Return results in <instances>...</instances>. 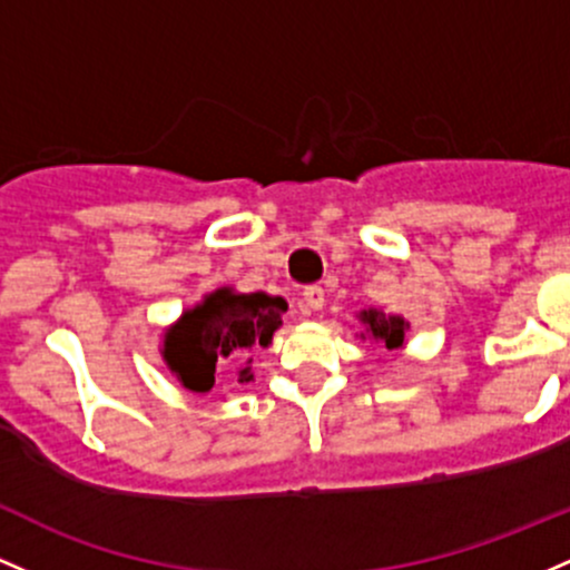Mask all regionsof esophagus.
Returning <instances> with one entry per match:
<instances>
[{
    "instance_id": "1",
    "label": "esophagus",
    "mask_w": 570,
    "mask_h": 570,
    "mask_svg": "<svg viewBox=\"0 0 570 570\" xmlns=\"http://www.w3.org/2000/svg\"><path fill=\"white\" fill-rule=\"evenodd\" d=\"M303 299L311 311H322L324 308V289L322 286H308V289L303 292Z\"/></svg>"
}]
</instances>
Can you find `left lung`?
Listing matches in <instances>:
<instances>
[{"mask_svg":"<svg viewBox=\"0 0 570 570\" xmlns=\"http://www.w3.org/2000/svg\"><path fill=\"white\" fill-rule=\"evenodd\" d=\"M362 322L367 324L373 337H379L386 348H397L403 346V337H405V322L400 316H390L386 318L379 311H362Z\"/></svg>","mask_w":570,"mask_h":570,"instance_id":"1","label":"left lung"}]
</instances>
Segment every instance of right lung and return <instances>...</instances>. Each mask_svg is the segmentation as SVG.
Masks as SVG:
<instances>
[{"mask_svg":"<svg viewBox=\"0 0 570 570\" xmlns=\"http://www.w3.org/2000/svg\"><path fill=\"white\" fill-rule=\"evenodd\" d=\"M286 303L281 297L233 295L216 292L197 308L180 316L178 327L167 335L165 360L184 381L186 390H214L216 373L233 371L235 379L252 381V354L267 346L278 330Z\"/></svg>","mask_w":570,"mask_h":570,"instance_id":"obj_1","label":"right lung"}]
</instances>
